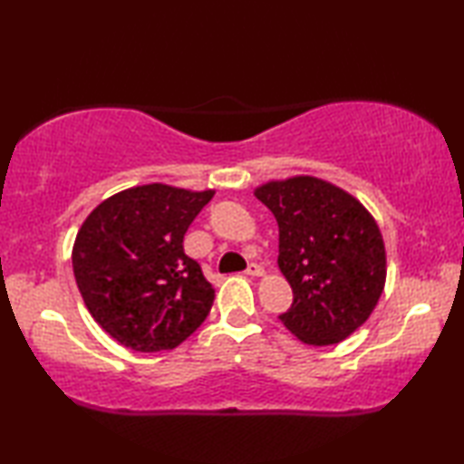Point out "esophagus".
Wrapping results in <instances>:
<instances>
[{
    "instance_id": "esophagus-1",
    "label": "esophagus",
    "mask_w": 464,
    "mask_h": 464,
    "mask_svg": "<svg viewBox=\"0 0 464 464\" xmlns=\"http://www.w3.org/2000/svg\"><path fill=\"white\" fill-rule=\"evenodd\" d=\"M246 274H247V276H262V274H264V270H262V266H257V264H254V262H251V264L247 266V270H246Z\"/></svg>"
}]
</instances>
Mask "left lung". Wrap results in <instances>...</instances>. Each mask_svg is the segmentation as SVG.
Returning <instances> with one entry per match:
<instances>
[{
	"label": "left lung",
	"mask_w": 464,
	"mask_h": 464,
	"mask_svg": "<svg viewBox=\"0 0 464 464\" xmlns=\"http://www.w3.org/2000/svg\"><path fill=\"white\" fill-rule=\"evenodd\" d=\"M254 194L276 217L278 268L295 296L280 321L309 345L343 342L371 317L387 278L374 217L313 176L272 179Z\"/></svg>",
	"instance_id": "obj_1"
}]
</instances>
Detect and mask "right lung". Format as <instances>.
Masks as SVG:
<instances>
[{
	"mask_svg": "<svg viewBox=\"0 0 464 464\" xmlns=\"http://www.w3.org/2000/svg\"><path fill=\"white\" fill-rule=\"evenodd\" d=\"M215 190L145 184L110 196L73 243V274L92 317L135 352L171 350L210 313L215 288L184 254V235Z\"/></svg>",
	"mask_w": 464,
	"mask_h": 464,
	"instance_id": "1",
	"label": "right lung"
}]
</instances>
